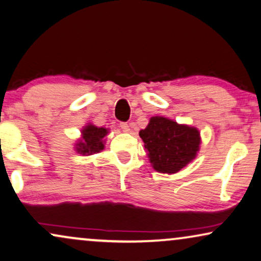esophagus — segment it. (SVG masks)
<instances>
[{"instance_id": "34e87169", "label": "esophagus", "mask_w": 261, "mask_h": 261, "mask_svg": "<svg viewBox=\"0 0 261 261\" xmlns=\"http://www.w3.org/2000/svg\"><path fill=\"white\" fill-rule=\"evenodd\" d=\"M119 126L121 127V130H123L124 133H128V130H130V127H128L127 123H120Z\"/></svg>"}]
</instances>
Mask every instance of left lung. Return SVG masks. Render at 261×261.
Segmentation results:
<instances>
[{"label": "left lung", "mask_w": 261, "mask_h": 261, "mask_svg": "<svg viewBox=\"0 0 261 261\" xmlns=\"http://www.w3.org/2000/svg\"><path fill=\"white\" fill-rule=\"evenodd\" d=\"M140 137L144 142L152 168L160 173H178L199 151L198 128L165 117H151L147 127L140 131Z\"/></svg>", "instance_id": "left-lung-1"}]
</instances>
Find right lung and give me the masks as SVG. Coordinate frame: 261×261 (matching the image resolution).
Wrapping results in <instances>:
<instances>
[{
	"mask_svg": "<svg viewBox=\"0 0 261 261\" xmlns=\"http://www.w3.org/2000/svg\"><path fill=\"white\" fill-rule=\"evenodd\" d=\"M81 134L82 137L75 144V149L79 154L92 155L95 154V152H100L105 148L103 138L109 134L107 128L98 127L95 125L88 123L82 128Z\"/></svg>",
	"mask_w": 261,
	"mask_h": 261,
	"instance_id": "obj_1",
	"label": "right lung"
}]
</instances>
